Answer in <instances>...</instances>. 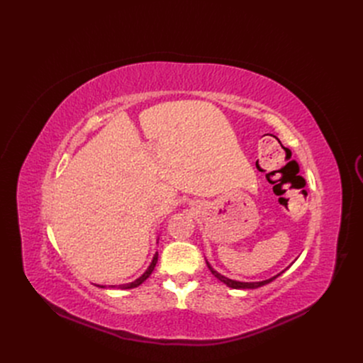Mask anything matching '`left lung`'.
Instances as JSON below:
<instances>
[{
	"instance_id": "left-lung-1",
	"label": "left lung",
	"mask_w": 363,
	"mask_h": 363,
	"mask_svg": "<svg viewBox=\"0 0 363 363\" xmlns=\"http://www.w3.org/2000/svg\"><path fill=\"white\" fill-rule=\"evenodd\" d=\"M207 263V268L211 269V272L219 279V281H222L223 284H226L228 287H231V289H235V290H252V289H259V287H262V285H266V284H269V282H272L275 278H278L281 274H278V275H275V277H272V278H269V279H264V281H259V282H241V281H234V279H230V278H226V277H223V275H220L219 272H216L212 266H211V263L208 262H206Z\"/></svg>"
}]
</instances>
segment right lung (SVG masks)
Listing matches in <instances>:
<instances>
[{
    "label": "right lung",
    "mask_w": 363,
    "mask_h": 363,
    "mask_svg": "<svg viewBox=\"0 0 363 363\" xmlns=\"http://www.w3.org/2000/svg\"><path fill=\"white\" fill-rule=\"evenodd\" d=\"M157 259H159V253H156L155 255V257H152V260H151V263H150V266L147 268V271L138 278V279H135L133 282H129V284H122V285H108L110 289H123V290H129V289H135V287H138V285H141L150 275H151V272L155 271V268H156V263H157ZM99 287H101V289H104V285H99Z\"/></svg>",
    "instance_id": "obj_1"
}]
</instances>
